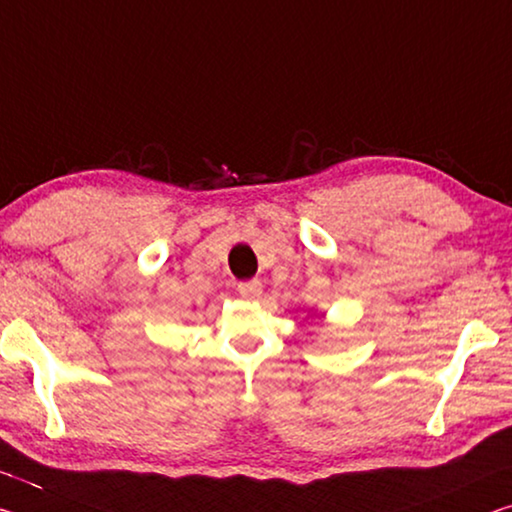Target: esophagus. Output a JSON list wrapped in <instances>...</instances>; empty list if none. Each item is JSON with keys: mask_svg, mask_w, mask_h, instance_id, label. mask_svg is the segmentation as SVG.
Here are the masks:
<instances>
[{"mask_svg": "<svg viewBox=\"0 0 512 512\" xmlns=\"http://www.w3.org/2000/svg\"><path fill=\"white\" fill-rule=\"evenodd\" d=\"M237 291L248 300L253 298H259V294H262V282L259 280H246V282H239L237 285Z\"/></svg>", "mask_w": 512, "mask_h": 512, "instance_id": "34e87169", "label": "esophagus"}]
</instances>
